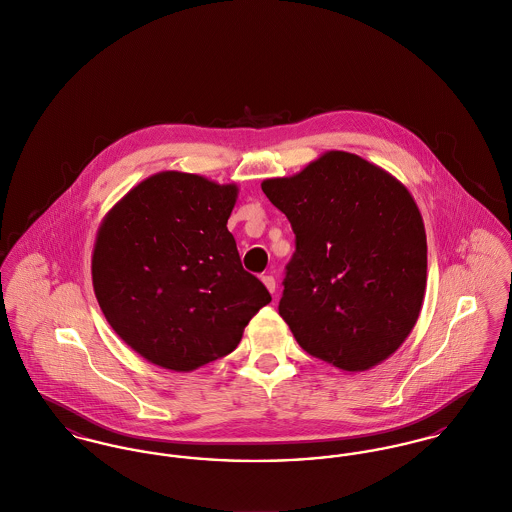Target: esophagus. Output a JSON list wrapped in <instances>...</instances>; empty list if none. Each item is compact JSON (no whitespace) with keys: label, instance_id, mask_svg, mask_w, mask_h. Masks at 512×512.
Instances as JSON below:
<instances>
[{"label":"esophagus","instance_id":"esophagus-1","mask_svg":"<svg viewBox=\"0 0 512 512\" xmlns=\"http://www.w3.org/2000/svg\"><path fill=\"white\" fill-rule=\"evenodd\" d=\"M262 281H264V285H266V289H268L270 293H275V279H273V275H264Z\"/></svg>","mask_w":512,"mask_h":512}]
</instances>
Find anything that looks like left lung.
<instances>
[{
  "mask_svg": "<svg viewBox=\"0 0 512 512\" xmlns=\"http://www.w3.org/2000/svg\"><path fill=\"white\" fill-rule=\"evenodd\" d=\"M262 190L295 233L279 314L297 343L345 373L388 359L413 330L427 237L408 188L347 151H326Z\"/></svg>",
  "mask_w": 512,
  "mask_h": 512,
  "instance_id": "8db88e82",
  "label": "left lung"
}]
</instances>
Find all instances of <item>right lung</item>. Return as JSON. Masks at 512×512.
<instances>
[{
    "label": "right lung",
    "instance_id": "add662e5",
    "mask_svg": "<svg viewBox=\"0 0 512 512\" xmlns=\"http://www.w3.org/2000/svg\"><path fill=\"white\" fill-rule=\"evenodd\" d=\"M237 198V184L163 171L104 215L91 260L95 297L149 363L190 373L229 355L272 301L227 229Z\"/></svg>",
    "mask_w": 512,
    "mask_h": 512
}]
</instances>
